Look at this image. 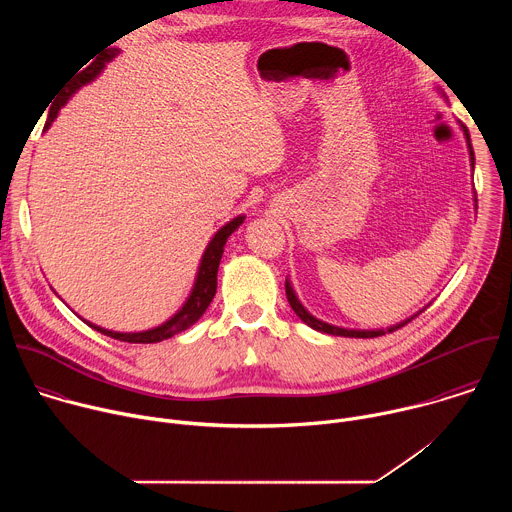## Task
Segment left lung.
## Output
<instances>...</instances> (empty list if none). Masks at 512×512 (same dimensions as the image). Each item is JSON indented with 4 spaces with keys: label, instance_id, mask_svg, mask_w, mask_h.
<instances>
[{
    "label": "left lung",
    "instance_id": "obj_1",
    "mask_svg": "<svg viewBox=\"0 0 512 512\" xmlns=\"http://www.w3.org/2000/svg\"><path fill=\"white\" fill-rule=\"evenodd\" d=\"M464 135H466V141H468V150H470V162H472V170H474V150H472V143H470V133H468V129L464 127ZM476 194V192H474ZM476 206H478V200H476ZM285 296H287V302H289V306H291V310H294L298 316H300V320L304 322V324H308L310 328H314V330H318V332H324V334H332V336H348V338H377V336H383V334H387V332H395V330H399L401 326H405L407 322H411L415 316H411L409 320H405V322H401V324H395V326H391V328H387V330H348V328H338V326H332V324H326V322H322V320H318V318H314L304 306H302V302L298 300V296H296V291H294V287H291V283L285 279Z\"/></svg>",
    "mask_w": 512,
    "mask_h": 512
}]
</instances>
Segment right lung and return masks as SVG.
I'll use <instances>...</instances> for the list:
<instances>
[{"label": "right lung", "mask_w": 512, "mask_h": 512, "mask_svg": "<svg viewBox=\"0 0 512 512\" xmlns=\"http://www.w3.org/2000/svg\"><path fill=\"white\" fill-rule=\"evenodd\" d=\"M115 54H119L117 48L113 50H107L103 52L97 60H93L85 70H81L77 79H75V87H70V91L64 95V99L50 109V115H48V121L44 125V129L50 127V123L54 121V117L58 115L60 107L68 101V97L75 93L77 89H81L83 85L91 83L99 72L103 70L105 62H109ZM245 216H237L233 218V221H229L223 229H218L216 235L212 237V241L208 243L204 255H202V261H200V267H198V273H196V281H194V287L190 291V296L186 300V304L168 320L164 322L162 326H156L152 330H145V332H113V330H105L97 324H91L85 320V324H89L93 330L105 334V336H111L115 340H121V342H131V344H152V342H162V340H168L184 330H188L204 312L206 308L210 306L214 294H216V273H218V263H221V257H223V251H225V243L227 239L243 225Z\"/></svg>", "instance_id": "right-lung-1"}]
</instances>
